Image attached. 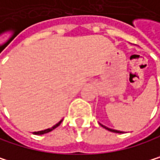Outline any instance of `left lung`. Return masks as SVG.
I'll use <instances>...</instances> for the list:
<instances>
[{"label":"left lung","mask_w":160,"mask_h":160,"mask_svg":"<svg viewBox=\"0 0 160 160\" xmlns=\"http://www.w3.org/2000/svg\"><path fill=\"white\" fill-rule=\"evenodd\" d=\"M99 124H100V126H102L103 128H105L106 130H108V131H110V132H116V133H123V132H121V131H117V130H114V129H111V128H108V127H106V126L102 125L101 123H99Z\"/></svg>","instance_id":"obj_1"}]
</instances>
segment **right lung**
I'll return each mask as SVG.
<instances>
[{"label":"right lung","instance_id":"add662e5","mask_svg":"<svg viewBox=\"0 0 160 160\" xmlns=\"http://www.w3.org/2000/svg\"><path fill=\"white\" fill-rule=\"evenodd\" d=\"M62 121H63V119H61V120H60L57 124H55V125L52 126L51 128H48V129H46V130H43V131H39V132H34L33 133H34V134H44V133H48V132H51L52 130H54L55 128H57V127L62 123Z\"/></svg>","mask_w":160,"mask_h":160}]
</instances>
